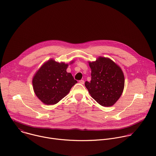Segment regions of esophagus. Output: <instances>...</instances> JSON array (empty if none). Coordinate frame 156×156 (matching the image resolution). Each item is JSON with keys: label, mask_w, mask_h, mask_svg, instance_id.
Instances as JSON below:
<instances>
[{"label": "esophagus", "mask_w": 156, "mask_h": 156, "mask_svg": "<svg viewBox=\"0 0 156 156\" xmlns=\"http://www.w3.org/2000/svg\"><path fill=\"white\" fill-rule=\"evenodd\" d=\"M79 83H80V84H84V81L83 80H80V81H79Z\"/></svg>", "instance_id": "1"}]
</instances>
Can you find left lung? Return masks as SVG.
<instances>
[{"label": "left lung", "instance_id": "1", "mask_svg": "<svg viewBox=\"0 0 156 156\" xmlns=\"http://www.w3.org/2000/svg\"><path fill=\"white\" fill-rule=\"evenodd\" d=\"M91 81L85 86L91 97L100 105L109 107L114 105L122 95L125 85L123 73L114 62L109 58L100 57L89 62Z\"/></svg>", "mask_w": 156, "mask_h": 156}]
</instances>
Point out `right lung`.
I'll use <instances>...</instances> for the list:
<instances>
[{"instance_id": "right-lung-1", "label": "right lung", "mask_w": 156, "mask_h": 156, "mask_svg": "<svg viewBox=\"0 0 156 156\" xmlns=\"http://www.w3.org/2000/svg\"><path fill=\"white\" fill-rule=\"evenodd\" d=\"M68 64L50 59L36 72L33 79L35 94L48 105L59 102L69 92L77 81L66 71Z\"/></svg>"}]
</instances>
